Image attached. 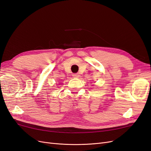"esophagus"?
<instances>
[{"label":"esophagus","mask_w":151,"mask_h":151,"mask_svg":"<svg viewBox=\"0 0 151 151\" xmlns=\"http://www.w3.org/2000/svg\"><path fill=\"white\" fill-rule=\"evenodd\" d=\"M72 76L75 77V78H78V77H79V75L78 74H73Z\"/></svg>","instance_id":"1"}]
</instances>
